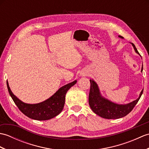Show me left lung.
<instances>
[{
	"instance_id": "obj_1",
	"label": "left lung",
	"mask_w": 149,
	"mask_h": 149,
	"mask_svg": "<svg viewBox=\"0 0 149 149\" xmlns=\"http://www.w3.org/2000/svg\"><path fill=\"white\" fill-rule=\"evenodd\" d=\"M118 36L121 38H123L121 36ZM131 44L133 46L136 52L140 54L134 44L132 43ZM142 71H143V65L141 67ZM90 90L89 99H88L89 105L95 113L102 118L106 119H117L128 115L138 103L143 91V89L140 94V97L132 102L127 104H118L104 98L101 95L99 87L95 82L93 79H90Z\"/></svg>"
}]
</instances>
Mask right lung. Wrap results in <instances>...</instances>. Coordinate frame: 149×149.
Listing matches in <instances>:
<instances>
[{
    "label": "right lung",
    "mask_w": 149,
    "mask_h": 149,
    "mask_svg": "<svg viewBox=\"0 0 149 149\" xmlns=\"http://www.w3.org/2000/svg\"><path fill=\"white\" fill-rule=\"evenodd\" d=\"M77 83L74 81L60 88L49 99L42 102L34 104H26L22 102L12 93L7 81L9 93L14 102L25 115L36 120H47L58 115L62 111L65 105V95L68 90Z\"/></svg>",
    "instance_id": "right-lung-1"
}]
</instances>
